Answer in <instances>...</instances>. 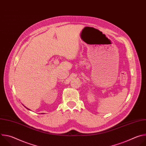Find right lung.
Listing matches in <instances>:
<instances>
[{
  "mask_svg": "<svg viewBox=\"0 0 146 146\" xmlns=\"http://www.w3.org/2000/svg\"><path fill=\"white\" fill-rule=\"evenodd\" d=\"M24 107H25V106H24ZM25 108H26V107H25ZM27 109H28V110H30V109H28V108H27Z\"/></svg>",
  "mask_w": 146,
  "mask_h": 146,
  "instance_id": "add662e5",
  "label": "right lung"
}]
</instances>
